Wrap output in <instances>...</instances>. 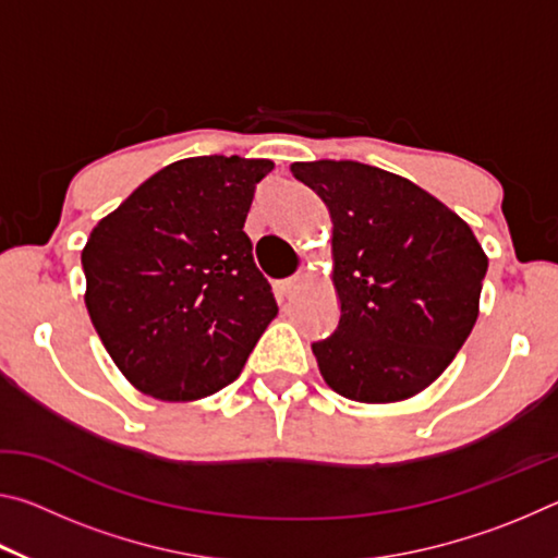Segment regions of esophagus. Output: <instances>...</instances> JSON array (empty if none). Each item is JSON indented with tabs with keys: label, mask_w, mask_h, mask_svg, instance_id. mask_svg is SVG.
Listing matches in <instances>:
<instances>
[{
	"label": "esophagus",
	"mask_w": 558,
	"mask_h": 558,
	"mask_svg": "<svg viewBox=\"0 0 558 558\" xmlns=\"http://www.w3.org/2000/svg\"><path fill=\"white\" fill-rule=\"evenodd\" d=\"M302 282H305V278L300 276H290V278H286V280H280L278 282V295L282 298V300H288V298H292L295 295V292L302 288Z\"/></svg>",
	"instance_id": "esophagus-1"
}]
</instances>
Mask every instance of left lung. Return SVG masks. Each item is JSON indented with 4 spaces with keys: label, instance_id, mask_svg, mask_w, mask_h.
Segmentation results:
<instances>
[{
    "label": "left lung",
    "instance_id": "8db88e82",
    "mask_svg": "<svg viewBox=\"0 0 558 558\" xmlns=\"http://www.w3.org/2000/svg\"><path fill=\"white\" fill-rule=\"evenodd\" d=\"M332 219L339 325L313 344L329 389L411 399L448 369L480 313L487 256L470 226L409 179L352 159L295 162Z\"/></svg>",
    "mask_w": 558,
    "mask_h": 558
}]
</instances>
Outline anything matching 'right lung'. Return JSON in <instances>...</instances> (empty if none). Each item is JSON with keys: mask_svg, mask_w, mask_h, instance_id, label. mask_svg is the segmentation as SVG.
<instances>
[{"mask_svg": "<svg viewBox=\"0 0 558 558\" xmlns=\"http://www.w3.org/2000/svg\"><path fill=\"white\" fill-rule=\"evenodd\" d=\"M270 159L189 157L100 219L81 253L90 323L125 379L196 401L239 379L278 315L243 231Z\"/></svg>", "mask_w": 558, "mask_h": 558, "instance_id": "right-lung-1", "label": "right lung"}]
</instances>
